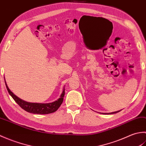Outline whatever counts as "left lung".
<instances>
[{
    "instance_id": "left-lung-1",
    "label": "left lung",
    "mask_w": 146,
    "mask_h": 146,
    "mask_svg": "<svg viewBox=\"0 0 146 146\" xmlns=\"http://www.w3.org/2000/svg\"><path fill=\"white\" fill-rule=\"evenodd\" d=\"M120 110H119V111H113V112H111V113H104V114H113V113H116L117 112H119V111H120Z\"/></svg>"
}]
</instances>
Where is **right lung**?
<instances>
[{
    "mask_svg": "<svg viewBox=\"0 0 146 146\" xmlns=\"http://www.w3.org/2000/svg\"><path fill=\"white\" fill-rule=\"evenodd\" d=\"M5 83L6 85L9 94L14 99L15 102L19 105V106L26 110L27 112L33 113L35 114H48L51 113H53L56 111L59 107H60L61 104L63 103V97L64 96V88H63V91L60 96V98H59L57 100H56L51 103L48 104H39V103H31L22 100L20 98L17 97L16 95H14L7 86V83Z\"/></svg>",
    "mask_w": 146,
    "mask_h": 146,
    "instance_id": "right-lung-1",
    "label": "right lung"
}]
</instances>
